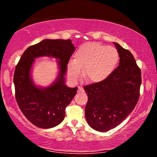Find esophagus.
Listing matches in <instances>:
<instances>
[{
    "label": "esophagus",
    "mask_w": 157,
    "mask_h": 157,
    "mask_svg": "<svg viewBox=\"0 0 157 157\" xmlns=\"http://www.w3.org/2000/svg\"><path fill=\"white\" fill-rule=\"evenodd\" d=\"M78 93L84 91V89H83V88H82V86H78Z\"/></svg>",
    "instance_id": "34e87169"
}]
</instances>
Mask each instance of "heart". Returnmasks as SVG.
I'll return each mask as SVG.
<instances>
[{
    "mask_svg": "<svg viewBox=\"0 0 157 157\" xmlns=\"http://www.w3.org/2000/svg\"><path fill=\"white\" fill-rule=\"evenodd\" d=\"M119 55L114 47L92 42L82 45L68 66V75L77 81L83 75L90 82H100L109 76L118 64Z\"/></svg>",
    "mask_w": 157,
    "mask_h": 157,
    "instance_id": "b5f03b06",
    "label": "heart"
}]
</instances>
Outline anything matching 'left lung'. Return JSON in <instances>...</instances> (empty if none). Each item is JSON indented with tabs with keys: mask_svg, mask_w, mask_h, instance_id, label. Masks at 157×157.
<instances>
[{
	"mask_svg": "<svg viewBox=\"0 0 157 157\" xmlns=\"http://www.w3.org/2000/svg\"><path fill=\"white\" fill-rule=\"evenodd\" d=\"M119 66L105 80L84 86L88 95L85 107L87 123L98 132L120 124L136 107L140 95L141 71L128 50L113 42Z\"/></svg>",
	"mask_w": 157,
	"mask_h": 157,
	"instance_id": "1",
	"label": "left lung"
}]
</instances>
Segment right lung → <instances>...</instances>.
Instances as JSON below:
<instances>
[{
	"label": "right lung",
	"instance_id": "right-lung-1",
	"mask_svg": "<svg viewBox=\"0 0 157 157\" xmlns=\"http://www.w3.org/2000/svg\"><path fill=\"white\" fill-rule=\"evenodd\" d=\"M75 49L71 39H45L28 47L16 66V100L23 115L35 126L51 128L64 119L66 108L78 91V87L66 86L64 78L67 64ZM43 56L59 59L60 73L51 86L39 88L31 80L30 71L34 59Z\"/></svg>",
	"mask_w": 157,
	"mask_h": 157
}]
</instances>
